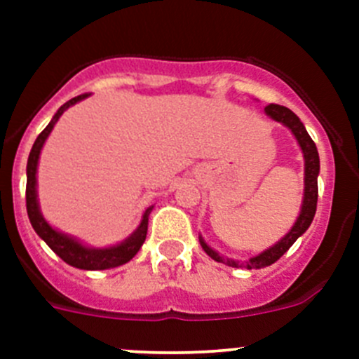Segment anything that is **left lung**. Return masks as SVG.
Listing matches in <instances>:
<instances>
[{
  "instance_id": "1",
  "label": "left lung",
  "mask_w": 359,
  "mask_h": 359,
  "mask_svg": "<svg viewBox=\"0 0 359 359\" xmlns=\"http://www.w3.org/2000/svg\"><path fill=\"white\" fill-rule=\"evenodd\" d=\"M266 115L269 118H273L275 122H280L282 126H286L291 133L297 138L298 145L302 149L304 154V199H302V208H300V214H298L297 221L291 226V230L287 231L286 236L282 237L277 244L273 246H269L268 250H264L259 255L252 257L250 261L246 262H239L233 261V259H226V257L219 255L215 250H212L203 237H199V244L203 246V250L207 252V255H210L214 261L223 262V264L231 266V268H246V269H259V268H266V266H271L273 262H277L287 250L293 246L294 241L298 237L302 236L304 231L311 226L313 223V217H315L316 212V201H318V172H320V158H318V151H316L315 142L311 140L309 133L306 131L304 128V123L300 122L297 115H294L293 111L287 109L284 106H278V104H269V106L264 107Z\"/></svg>"
}]
</instances>
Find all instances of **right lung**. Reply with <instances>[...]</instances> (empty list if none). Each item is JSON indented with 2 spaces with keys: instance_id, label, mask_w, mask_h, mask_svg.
Returning <instances> with one entry per match:
<instances>
[{
  "instance_id": "add662e5",
  "label": "right lung",
  "mask_w": 359,
  "mask_h": 359,
  "mask_svg": "<svg viewBox=\"0 0 359 359\" xmlns=\"http://www.w3.org/2000/svg\"><path fill=\"white\" fill-rule=\"evenodd\" d=\"M88 97V93L79 95V97L72 98L66 104H62L57 113L53 115V118L50 120V123L43 129L39 136L36 138L34 145H32L30 156H28L27 163V212L28 219H30L32 226L36 230L37 236L48 244L50 248L61 257L66 264L73 266V268L79 269H91V271H98V269H109L116 268V266H122L126 262H129L133 257L138 253V250L142 248L144 244L145 236H147V224H149V214H151L152 207H149L144 212V217H142L140 224L133 231L131 236L126 241H122L116 246H109V248H91V246H86L81 241H77L75 237L66 236L62 231L55 230L48 224V221L43 217L39 210V201H37V163H39V154L41 149H43L44 142L48 138V135L52 133L53 126L57 123V120L61 118V115L68 109L73 104L81 102Z\"/></svg>"
}]
</instances>
